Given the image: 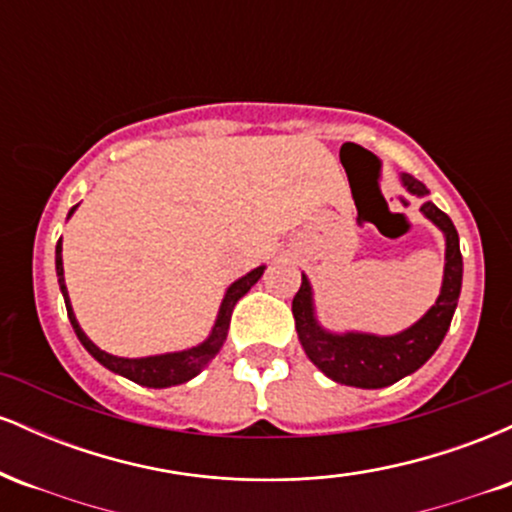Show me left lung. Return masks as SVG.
<instances>
[{
    "instance_id": "left-lung-1",
    "label": "left lung",
    "mask_w": 512,
    "mask_h": 512,
    "mask_svg": "<svg viewBox=\"0 0 512 512\" xmlns=\"http://www.w3.org/2000/svg\"><path fill=\"white\" fill-rule=\"evenodd\" d=\"M402 187L409 195L424 199L421 214L426 216L445 238V267L443 284L436 303L426 310L424 317L397 334H373V332H330L320 325L315 315V296L310 279L303 274L301 289L293 296V317H296L298 342L305 356L315 363L327 378L339 385L378 390L419 370L436 354L445 332L450 330L455 315L457 298L462 289V255L460 236L452 226L450 216L440 211L428 199V190L414 175H399Z\"/></svg>"
}]
</instances>
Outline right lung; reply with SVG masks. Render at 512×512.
<instances>
[{
	"label": "right lung",
	"mask_w": 512,
	"mask_h": 512,
	"mask_svg": "<svg viewBox=\"0 0 512 512\" xmlns=\"http://www.w3.org/2000/svg\"><path fill=\"white\" fill-rule=\"evenodd\" d=\"M76 207H79V204H76ZM76 207L69 209L67 219L74 214ZM55 269H57V281H60V291L64 296V305H67L69 322H72L76 337H79V342L84 344V349L88 351V354L96 358L101 366L113 370V373H117V375H122V378L132 380V383L144 385V387H156V390H161V387L187 383V380H192L195 375H199L204 368L209 366L211 358H216V354L221 351L223 342H226L233 308H236V303L240 301V298H243L245 293H248L252 286L257 284V281H260V276L264 274V269H267V267L260 264V267H255L252 272L240 276V279H236L231 286H228L226 293H223V301L219 305V315H216L214 327H211L209 337L204 339L202 344L190 346V349H182V351H168V354L142 356V358H125V356L108 354V351L98 349V346L86 337V332L81 330L79 320H76V315H74L72 301H69L67 284H64L62 238L57 240V248H55Z\"/></svg>",
	"instance_id": "right-lung-1"
}]
</instances>
